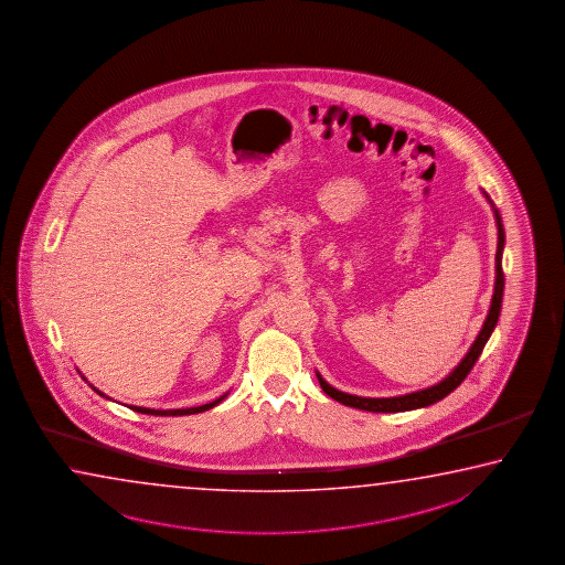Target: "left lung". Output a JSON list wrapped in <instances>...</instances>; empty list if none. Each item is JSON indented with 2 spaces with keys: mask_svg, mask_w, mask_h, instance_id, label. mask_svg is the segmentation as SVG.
Wrapping results in <instances>:
<instances>
[{
  "mask_svg": "<svg viewBox=\"0 0 565 565\" xmlns=\"http://www.w3.org/2000/svg\"><path fill=\"white\" fill-rule=\"evenodd\" d=\"M484 200L490 203L492 213H494V221H497L498 230V243H497V260H494V267H497V277H494V292H492V300H490V308H488L487 318H484V324L480 328L479 335L475 338V342L469 348V352L465 354V358L460 360L457 367L445 375L440 382L435 385H429L425 390H417V392L405 393V395H395V397H362V395H352V393L340 392L335 390L334 385L326 382L324 377L320 375V372L316 370V377L320 382V387L324 390L332 399L348 405V407H354V409H362V412L372 413H402L413 412V409H422V407H429L433 403L440 402L443 397H447L450 392H455L459 387L460 383L465 382V377L469 375L472 365L477 364L479 355L482 354L484 345H487L488 338L494 332V328L498 324V316H500V307H502V295H504V273H502V253H504V225H502V217L498 213L494 201L488 198V193L482 190Z\"/></svg>",
  "mask_w": 565,
  "mask_h": 565,
  "instance_id": "obj_1",
  "label": "left lung"
}]
</instances>
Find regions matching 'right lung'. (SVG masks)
Returning <instances> with one entry per match:
<instances>
[{
	"label": "right lung",
	"mask_w": 565,
	"mask_h": 565,
	"mask_svg": "<svg viewBox=\"0 0 565 565\" xmlns=\"http://www.w3.org/2000/svg\"><path fill=\"white\" fill-rule=\"evenodd\" d=\"M83 380H85V377H83ZM88 385H90V383H88ZM90 387H93V392L98 393L100 397H106L105 393L100 392V390H96L95 385H90ZM227 395H230V392L217 397L215 402L205 403V405H200V407H188V409H150V407H138V405H130V409H132V412L146 413V415H158V417H182V415H195V413L213 409V407L220 405ZM106 399H110V397H106Z\"/></svg>",
	"instance_id": "right-lung-1"
}]
</instances>
